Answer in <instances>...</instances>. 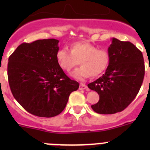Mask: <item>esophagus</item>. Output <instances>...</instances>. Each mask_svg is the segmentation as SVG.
Returning <instances> with one entry per match:
<instances>
[{
    "mask_svg": "<svg viewBox=\"0 0 150 150\" xmlns=\"http://www.w3.org/2000/svg\"><path fill=\"white\" fill-rule=\"evenodd\" d=\"M87 88V86L84 83H81L79 86V89L80 90H85V89Z\"/></svg>",
    "mask_w": 150,
    "mask_h": 150,
    "instance_id": "esophagus-1",
    "label": "esophagus"
}]
</instances>
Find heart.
<instances>
[{
	"instance_id": "1",
	"label": "heart",
	"mask_w": 150,
	"mask_h": 150,
	"mask_svg": "<svg viewBox=\"0 0 150 150\" xmlns=\"http://www.w3.org/2000/svg\"><path fill=\"white\" fill-rule=\"evenodd\" d=\"M56 57L59 66L66 72H69L79 63L82 65L71 73L72 78L78 80L101 75L110 63V54L107 50L98 49L87 42L73 43L70 51L67 48H60Z\"/></svg>"
}]
</instances>
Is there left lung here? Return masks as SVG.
I'll use <instances>...</instances> for the list:
<instances>
[{"label":"left lung","instance_id":"1","mask_svg":"<svg viewBox=\"0 0 150 150\" xmlns=\"http://www.w3.org/2000/svg\"><path fill=\"white\" fill-rule=\"evenodd\" d=\"M108 53L110 63L105 73L88 85L99 95V102L91 108L104 115L125 110L137 96L144 77L142 53L131 42L113 38Z\"/></svg>","mask_w":150,"mask_h":150}]
</instances>
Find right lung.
Returning a JSON list of instances; mask_svg holds the SVG:
<instances>
[{
  "instance_id": "add662e5",
  "label": "right lung",
  "mask_w": 150,
  "mask_h": 150,
  "mask_svg": "<svg viewBox=\"0 0 150 150\" xmlns=\"http://www.w3.org/2000/svg\"><path fill=\"white\" fill-rule=\"evenodd\" d=\"M59 40L23 43L8 58V79L13 97L32 115H58L79 83L66 75L57 62Z\"/></svg>"
}]
</instances>
